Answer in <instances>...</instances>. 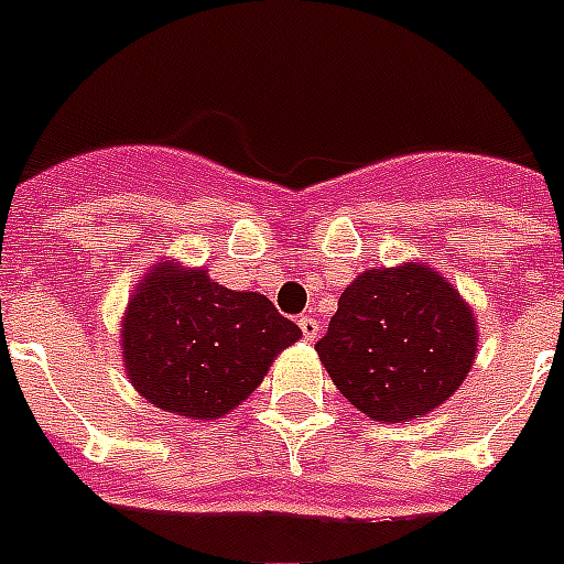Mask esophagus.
I'll list each match as a JSON object with an SVG mask.
<instances>
[{
  "instance_id": "1",
  "label": "esophagus",
  "mask_w": 564,
  "mask_h": 564,
  "mask_svg": "<svg viewBox=\"0 0 564 564\" xmlns=\"http://www.w3.org/2000/svg\"><path fill=\"white\" fill-rule=\"evenodd\" d=\"M297 327H301V336H304L306 341H315L322 324H318V318H313V315H301V318H297Z\"/></svg>"
}]
</instances>
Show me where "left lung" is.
I'll list each match as a JSON object with an SVG mask.
<instances>
[{"instance_id":"1","label":"left lung","mask_w":564,"mask_h":564,"mask_svg":"<svg viewBox=\"0 0 564 564\" xmlns=\"http://www.w3.org/2000/svg\"><path fill=\"white\" fill-rule=\"evenodd\" d=\"M475 347L478 327L464 297L432 269L405 263L359 274L315 350L356 409L400 423L460 388Z\"/></svg>"}]
</instances>
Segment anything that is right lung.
Segmentation results:
<instances>
[{"label":"right lung","mask_w":564,"mask_h":564,"mask_svg":"<svg viewBox=\"0 0 564 564\" xmlns=\"http://www.w3.org/2000/svg\"><path fill=\"white\" fill-rule=\"evenodd\" d=\"M121 336L127 377L144 400L178 416L217 420L263 382L301 329L267 295L164 263L127 306Z\"/></svg>","instance_id":"add662e5"}]
</instances>
